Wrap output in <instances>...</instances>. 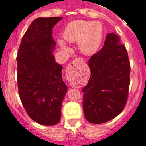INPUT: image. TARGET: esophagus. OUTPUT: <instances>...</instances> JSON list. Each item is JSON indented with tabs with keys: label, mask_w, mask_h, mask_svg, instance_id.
<instances>
[{
	"label": "esophagus",
	"mask_w": 146,
	"mask_h": 146,
	"mask_svg": "<svg viewBox=\"0 0 146 146\" xmlns=\"http://www.w3.org/2000/svg\"><path fill=\"white\" fill-rule=\"evenodd\" d=\"M79 60H80V58H78V59L76 58V60H73V61L68 65V69H69V70L75 69V70H76V69L78 68V63Z\"/></svg>",
	"instance_id": "1"
}]
</instances>
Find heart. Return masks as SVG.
Segmentation results:
<instances>
[{"label": "heart", "instance_id": "obj_1", "mask_svg": "<svg viewBox=\"0 0 146 146\" xmlns=\"http://www.w3.org/2000/svg\"><path fill=\"white\" fill-rule=\"evenodd\" d=\"M103 28L99 22L78 20L72 21L66 26L63 36L68 43L78 42L80 51L85 55H90L94 53L100 46ZM58 43L63 50H70L63 41L59 40Z\"/></svg>", "mask_w": 146, "mask_h": 146}]
</instances>
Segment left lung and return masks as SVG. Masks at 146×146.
<instances>
[{
    "label": "left lung",
    "mask_w": 146,
    "mask_h": 146,
    "mask_svg": "<svg viewBox=\"0 0 146 146\" xmlns=\"http://www.w3.org/2000/svg\"><path fill=\"white\" fill-rule=\"evenodd\" d=\"M90 76L82 89L85 118L93 124L113 119L126 105L131 64L116 34H107L104 46L88 60Z\"/></svg>",
    "instance_id": "8db88e82"
}]
</instances>
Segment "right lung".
I'll return each mask as SVG.
<instances>
[{
  "instance_id": "right-lung-1",
  "label": "right lung",
  "mask_w": 146,
  "mask_h": 146,
  "mask_svg": "<svg viewBox=\"0 0 146 146\" xmlns=\"http://www.w3.org/2000/svg\"><path fill=\"white\" fill-rule=\"evenodd\" d=\"M62 17L34 20L23 36L16 60L18 93L30 118L43 125L60 120L61 105L67 92L62 67L55 60L53 26Z\"/></svg>"
}]
</instances>
